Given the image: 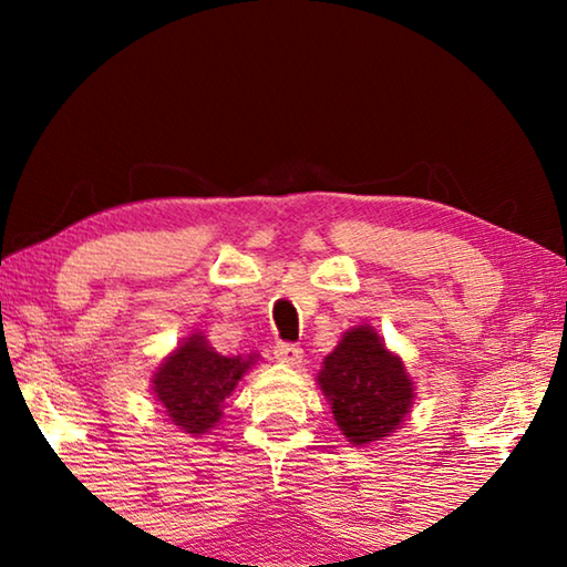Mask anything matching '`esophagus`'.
<instances>
[{
	"label": "esophagus",
	"mask_w": 567,
	"mask_h": 567,
	"mask_svg": "<svg viewBox=\"0 0 567 567\" xmlns=\"http://www.w3.org/2000/svg\"><path fill=\"white\" fill-rule=\"evenodd\" d=\"M275 358L285 364H297L302 360V348L295 342H277L275 344Z\"/></svg>",
	"instance_id": "esophagus-1"
}]
</instances>
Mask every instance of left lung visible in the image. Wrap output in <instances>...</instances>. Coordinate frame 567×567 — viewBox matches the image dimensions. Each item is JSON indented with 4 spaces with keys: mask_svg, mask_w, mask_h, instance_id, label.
<instances>
[{
    "mask_svg": "<svg viewBox=\"0 0 567 567\" xmlns=\"http://www.w3.org/2000/svg\"><path fill=\"white\" fill-rule=\"evenodd\" d=\"M318 382L342 435L354 445L395 433L412 405V382L405 368L368 324L344 334L324 358Z\"/></svg>",
    "mask_w": 567,
    "mask_h": 567,
    "instance_id": "1",
    "label": "left lung"
}]
</instances>
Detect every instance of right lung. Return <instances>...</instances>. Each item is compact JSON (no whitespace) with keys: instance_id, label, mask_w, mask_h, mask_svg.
I'll use <instances>...</instances> for the list:
<instances>
[{"instance_id":"add662e5","label":"right lung","mask_w":567,"mask_h":567,"mask_svg":"<svg viewBox=\"0 0 567 567\" xmlns=\"http://www.w3.org/2000/svg\"><path fill=\"white\" fill-rule=\"evenodd\" d=\"M249 358H225L215 352L203 334H192L155 372V395L169 420L185 433L205 435L223 417V402L237 380L252 368Z\"/></svg>"}]
</instances>
